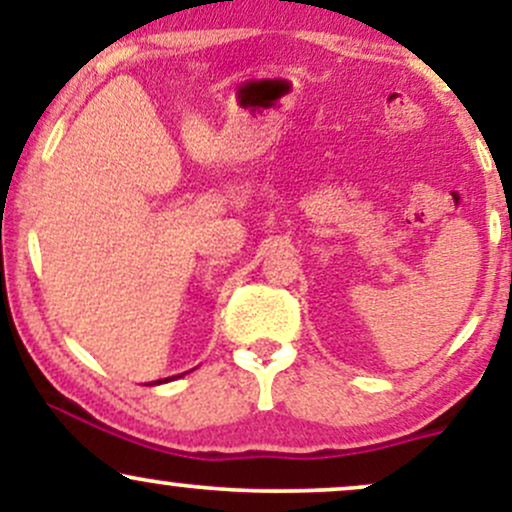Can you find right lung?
Listing matches in <instances>:
<instances>
[{
  "mask_svg": "<svg viewBox=\"0 0 512 512\" xmlns=\"http://www.w3.org/2000/svg\"><path fill=\"white\" fill-rule=\"evenodd\" d=\"M180 378V375H173V378H166V380H156V383H149V385H161V383H168V380H175Z\"/></svg>",
  "mask_w": 512,
  "mask_h": 512,
  "instance_id": "add662e5",
  "label": "right lung"
}]
</instances>
